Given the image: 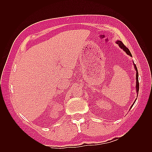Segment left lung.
I'll return each mask as SVG.
<instances>
[{
  "instance_id": "1",
  "label": "left lung",
  "mask_w": 152,
  "mask_h": 152,
  "mask_svg": "<svg viewBox=\"0 0 152 152\" xmlns=\"http://www.w3.org/2000/svg\"><path fill=\"white\" fill-rule=\"evenodd\" d=\"M116 43L119 45V47H120L122 49H123L124 51H125L126 53L127 54L129 55L130 56L132 57V54L131 53V52L129 51V50L125 45H124V44L122 42V41L121 40H117L116 41ZM133 65H134V69L136 71V93H137V95H138V91H139V81H138V72H137V67L136 66L135 64L134 63V61H133ZM137 99V98H136ZM136 99H135V101L134 102V103H133V104L131 105V107L130 108V109L132 107V106L134 105V104L135 103L136 101Z\"/></svg>"
}]
</instances>
